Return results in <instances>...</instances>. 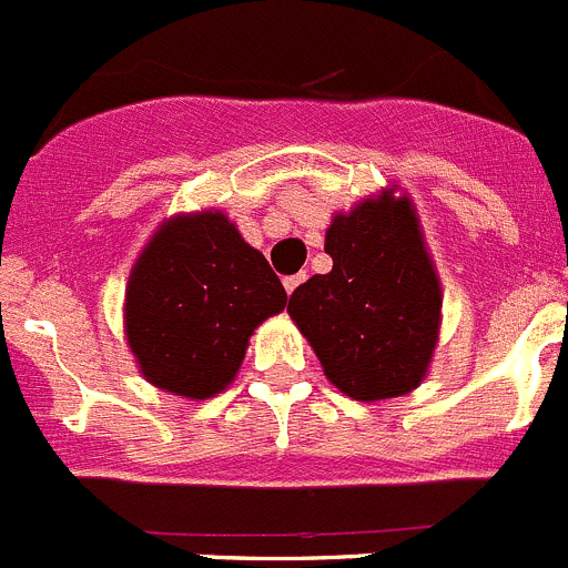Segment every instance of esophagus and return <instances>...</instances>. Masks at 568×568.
<instances>
[{
	"mask_svg": "<svg viewBox=\"0 0 568 568\" xmlns=\"http://www.w3.org/2000/svg\"><path fill=\"white\" fill-rule=\"evenodd\" d=\"M304 281H307V273H298V275H287V278H284V290H287L290 295L295 293V290L301 287V284H304Z\"/></svg>",
	"mask_w": 568,
	"mask_h": 568,
	"instance_id": "34e87169",
	"label": "esophagus"
}]
</instances>
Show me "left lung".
<instances>
[{
	"label": "left lung",
	"instance_id": "8db88e82",
	"mask_svg": "<svg viewBox=\"0 0 568 568\" xmlns=\"http://www.w3.org/2000/svg\"><path fill=\"white\" fill-rule=\"evenodd\" d=\"M324 250L333 270L304 281L287 304L324 375L366 404L413 393L433 361L444 304L413 202L381 190L335 213Z\"/></svg>",
	"mask_w": 568,
	"mask_h": 568
}]
</instances>
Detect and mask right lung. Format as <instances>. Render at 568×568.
<instances>
[{"label": "right lung", "instance_id": "1", "mask_svg": "<svg viewBox=\"0 0 568 568\" xmlns=\"http://www.w3.org/2000/svg\"><path fill=\"white\" fill-rule=\"evenodd\" d=\"M284 307L267 258L204 210L168 219L135 258L124 335L150 384L204 400L233 384L253 329Z\"/></svg>", "mask_w": 568, "mask_h": 568}]
</instances>
